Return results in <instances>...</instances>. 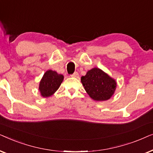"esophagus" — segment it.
<instances>
[{
    "instance_id": "esophagus-1",
    "label": "esophagus",
    "mask_w": 153,
    "mask_h": 153,
    "mask_svg": "<svg viewBox=\"0 0 153 153\" xmlns=\"http://www.w3.org/2000/svg\"><path fill=\"white\" fill-rule=\"evenodd\" d=\"M71 76H72V77H74V78H78V77H79L78 72H74V74L71 75Z\"/></svg>"
}]
</instances>
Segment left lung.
<instances>
[{
    "label": "left lung",
    "mask_w": 153,
    "mask_h": 153,
    "mask_svg": "<svg viewBox=\"0 0 153 153\" xmlns=\"http://www.w3.org/2000/svg\"><path fill=\"white\" fill-rule=\"evenodd\" d=\"M81 81L85 91L93 100L106 101L114 95L117 82L101 69L94 68L81 76Z\"/></svg>",
    "instance_id": "8db88e82"
}]
</instances>
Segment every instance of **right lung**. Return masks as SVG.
Listing matches in <instances>:
<instances>
[{
  "label": "right lung",
  "mask_w": 153,
  "mask_h": 153,
  "mask_svg": "<svg viewBox=\"0 0 153 153\" xmlns=\"http://www.w3.org/2000/svg\"><path fill=\"white\" fill-rule=\"evenodd\" d=\"M64 79L62 74H58L56 71L49 70L44 74L39 81V91L43 97H49L53 95L59 88Z\"/></svg>",
  "instance_id": "right-lung-1"
}]
</instances>
